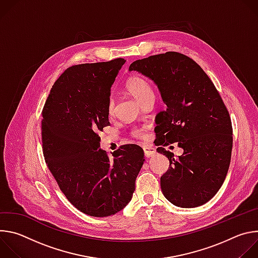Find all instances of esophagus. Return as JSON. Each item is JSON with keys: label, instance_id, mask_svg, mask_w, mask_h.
I'll use <instances>...</instances> for the list:
<instances>
[{"label": "esophagus", "instance_id": "esophagus-1", "mask_svg": "<svg viewBox=\"0 0 258 258\" xmlns=\"http://www.w3.org/2000/svg\"><path fill=\"white\" fill-rule=\"evenodd\" d=\"M143 149H144V153H145L146 157H152L153 155L156 154V150L153 148V147L146 146Z\"/></svg>", "mask_w": 258, "mask_h": 258}]
</instances>
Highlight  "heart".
<instances>
[{
    "instance_id": "heart-1",
    "label": "heart",
    "mask_w": 258,
    "mask_h": 258,
    "mask_svg": "<svg viewBox=\"0 0 258 258\" xmlns=\"http://www.w3.org/2000/svg\"><path fill=\"white\" fill-rule=\"evenodd\" d=\"M125 89L140 103H143L145 100L149 98H153V91L150 84L140 76H134L130 78L125 84ZM114 109H115L114 99L110 98L107 104L108 114L113 115ZM136 135H139V132H137Z\"/></svg>"
}]
</instances>
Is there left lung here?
Wrapping results in <instances>:
<instances>
[{
	"label": "left lung",
	"mask_w": 258,
	"mask_h": 258,
	"mask_svg": "<svg viewBox=\"0 0 258 258\" xmlns=\"http://www.w3.org/2000/svg\"><path fill=\"white\" fill-rule=\"evenodd\" d=\"M128 70L151 80L166 105L155 127L157 152L169 160L160 177L164 197L182 208L205 204L224 183L233 147L230 114L213 83L194 60L176 52L137 60ZM173 142L184 150L176 159L163 148Z\"/></svg>",
	"instance_id": "1"
}]
</instances>
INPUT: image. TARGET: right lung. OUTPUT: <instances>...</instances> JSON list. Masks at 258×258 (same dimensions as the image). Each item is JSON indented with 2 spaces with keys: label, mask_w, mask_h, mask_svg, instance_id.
Returning a JSON list of instances; mask_svg holds the SVG:
<instances>
[{
  "label": "right lung",
  "mask_w": 258,
  "mask_h": 258,
  "mask_svg": "<svg viewBox=\"0 0 258 258\" xmlns=\"http://www.w3.org/2000/svg\"><path fill=\"white\" fill-rule=\"evenodd\" d=\"M125 60L80 64L64 71L43 109L46 162L60 190L82 212L106 217L132 200L145 157L138 145H124L110 159L98 132L109 124L107 104Z\"/></svg>",
  "instance_id": "1"
}]
</instances>
